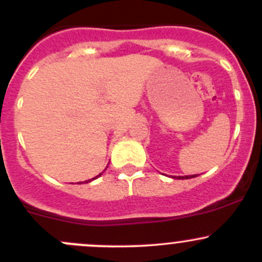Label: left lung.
<instances>
[{
  "label": "left lung",
  "instance_id": "8db88e82",
  "mask_svg": "<svg viewBox=\"0 0 262 262\" xmlns=\"http://www.w3.org/2000/svg\"><path fill=\"white\" fill-rule=\"evenodd\" d=\"M198 175H187V176H172V179H178V180H186V179L196 178Z\"/></svg>",
  "mask_w": 262,
  "mask_h": 262
}]
</instances>
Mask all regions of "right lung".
Segmentation results:
<instances>
[{
	"label": "right lung",
	"instance_id": "add662e5",
	"mask_svg": "<svg viewBox=\"0 0 262 262\" xmlns=\"http://www.w3.org/2000/svg\"><path fill=\"white\" fill-rule=\"evenodd\" d=\"M106 168H107V166H106ZM105 171V170H104ZM104 171H102V172H104ZM102 172L101 173H99V175H97V176H95V178H92L91 179V180H86V181H83V182H78V184H89V182H91V181H94V180H96V179L97 178H100V176H101L102 175Z\"/></svg>",
	"mask_w": 262,
	"mask_h": 262
}]
</instances>
